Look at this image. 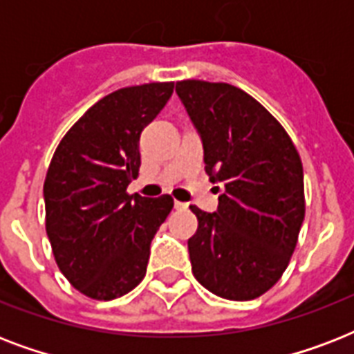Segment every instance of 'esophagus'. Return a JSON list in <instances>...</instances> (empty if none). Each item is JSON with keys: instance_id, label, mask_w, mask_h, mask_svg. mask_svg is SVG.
Here are the masks:
<instances>
[{"instance_id": "34e87169", "label": "esophagus", "mask_w": 354, "mask_h": 354, "mask_svg": "<svg viewBox=\"0 0 354 354\" xmlns=\"http://www.w3.org/2000/svg\"><path fill=\"white\" fill-rule=\"evenodd\" d=\"M174 207H176V209H187V204H185V202H178V200H174Z\"/></svg>"}]
</instances>
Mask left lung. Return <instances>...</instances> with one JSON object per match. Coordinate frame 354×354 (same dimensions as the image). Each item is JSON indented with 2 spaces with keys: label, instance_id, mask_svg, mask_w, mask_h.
<instances>
[{
  "label": "left lung",
  "instance_id": "left-lung-1",
  "mask_svg": "<svg viewBox=\"0 0 354 354\" xmlns=\"http://www.w3.org/2000/svg\"><path fill=\"white\" fill-rule=\"evenodd\" d=\"M176 93L202 139L209 182L224 187L215 213L191 205L198 218L187 241L193 274L215 296L255 299L279 281L297 244L299 154L279 121L235 86L182 80Z\"/></svg>",
  "mask_w": 354,
  "mask_h": 354
}]
</instances>
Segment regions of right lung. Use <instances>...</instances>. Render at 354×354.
Instances as JSON below:
<instances>
[{"label": "right lung", "mask_w": 354, "mask_h": 354, "mask_svg": "<svg viewBox=\"0 0 354 354\" xmlns=\"http://www.w3.org/2000/svg\"><path fill=\"white\" fill-rule=\"evenodd\" d=\"M174 82L102 97L69 128L44 183L46 230L58 268L84 296L110 301L143 281L150 242L171 213L169 194H128L141 167L139 136L171 99Z\"/></svg>", "instance_id": "right-lung-1"}]
</instances>
